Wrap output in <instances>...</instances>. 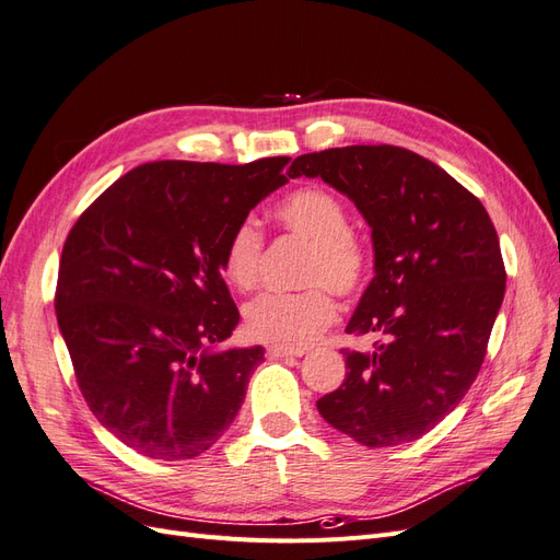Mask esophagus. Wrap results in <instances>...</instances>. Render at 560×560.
<instances>
[{
  "mask_svg": "<svg viewBox=\"0 0 560 560\" xmlns=\"http://www.w3.org/2000/svg\"><path fill=\"white\" fill-rule=\"evenodd\" d=\"M266 358H268V360H282V358H301V352H299V350H287V348H273V346H270V348L266 350Z\"/></svg>",
  "mask_w": 560,
  "mask_h": 560,
  "instance_id": "1",
  "label": "esophagus"
}]
</instances>
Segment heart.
I'll list each match as a JSON object with an SVG mask.
<instances>
[{
  "instance_id": "obj_1",
  "label": "heart",
  "mask_w": 560,
  "mask_h": 560,
  "mask_svg": "<svg viewBox=\"0 0 560 560\" xmlns=\"http://www.w3.org/2000/svg\"><path fill=\"white\" fill-rule=\"evenodd\" d=\"M280 224L311 243L303 268V282L315 284L299 294H264L252 301L245 313V329L254 341L301 350L311 346L338 315L331 287L338 294L362 290L369 276V247L350 231L348 210L334 194L303 186L276 208ZM264 235L254 219H243L229 233L222 252L224 278L238 292L259 284Z\"/></svg>"
}]
</instances>
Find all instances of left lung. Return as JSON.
Segmentation results:
<instances>
[{
	"label": "left lung",
	"mask_w": 560,
	"mask_h": 560,
	"mask_svg": "<svg viewBox=\"0 0 560 560\" xmlns=\"http://www.w3.org/2000/svg\"><path fill=\"white\" fill-rule=\"evenodd\" d=\"M371 226L374 280L348 334H381L346 354V381L317 399L331 428L369 448L409 444L442 422L477 378L504 299L493 222L436 163L393 144H354L294 159Z\"/></svg>",
	"instance_id": "8db88e82"
}]
</instances>
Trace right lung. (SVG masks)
<instances>
[{
    "mask_svg": "<svg viewBox=\"0 0 560 560\" xmlns=\"http://www.w3.org/2000/svg\"><path fill=\"white\" fill-rule=\"evenodd\" d=\"M287 156L156 161L116 179L67 235L58 327L93 416L126 446L189 460L229 430L264 348H229L233 226L287 184Z\"/></svg>",
    "mask_w": 560,
    "mask_h": 560,
    "instance_id": "1",
    "label": "right lung"
}]
</instances>
